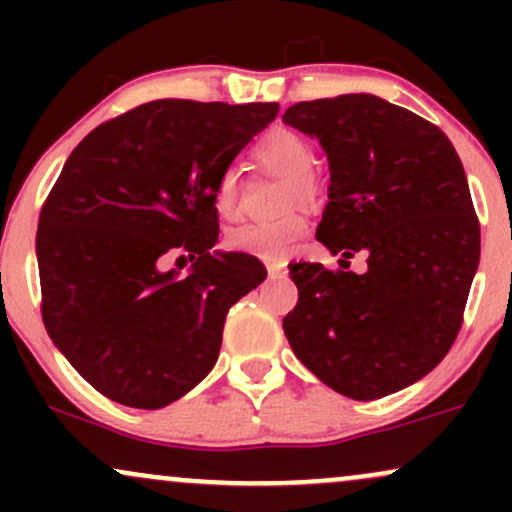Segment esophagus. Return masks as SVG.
I'll return each instance as SVG.
<instances>
[{
	"label": "esophagus",
	"instance_id": "34e87169",
	"mask_svg": "<svg viewBox=\"0 0 512 512\" xmlns=\"http://www.w3.org/2000/svg\"><path fill=\"white\" fill-rule=\"evenodd\" d=\"M267 272H269V279H286V267L284 264H267Z\"/></svg>",
	"mask_w": 512,
	"mask_h": 512
}]
</instances>
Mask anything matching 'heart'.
I'll list each match as a JSON object with an SVG mask.
<instances>
[{"mask_svg": "<svg viewBox=\"0 0 512 512\" xmlns=\"http://www.w3.org/2000/svg\"><path fill=\"white\" fill-rule=\"evenodd\" d=\"M255 158L260 166L272 173L289 178L286 187V207L298 202H313L317 195V182L308 173L313 166V149L298 132L291 129H276L269 132L255 146ZM216 211L226 219L238 214L240 185L236 170H226L219 178L214 195ZM308 233V216L303 211H291L274 221H250L228 231L226 245L236 252L262 257V260H284L293 250V245Z\"/></svg>", "mask_w": 512, "mask_h": 512, "instance_id": "1", "label": "heart"}]
</instances>
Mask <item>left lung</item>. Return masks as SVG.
Returning <instances> with one entry per match:
<instances>
[{
    "instance_id": "1",
    "label": "left lung",
    "mask_w": 512,
    "mask_h": 512,
    "mask_svg": "<svg viewBox=\"0 0 512 512\" xmlns=\"http://www.w3.org/2000/svg\"><path fill=\"white\" fill-rule=\"evenodd\" d=\"M281 120L320 139L330 202L317 240L344 269L289 264L293 354L339 395L370 402L424 378L462 327L481 233L455 146L433 122L370 93L291 105ZM356 251L363 275L345 272Z\"/></svg>"
}]
</instances>
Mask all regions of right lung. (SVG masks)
Wrapping results in <instances>:
<instances>
[{
	"instance_id": "right-lung-1",
	"label": "right lung",
	"mask_w": 512,
	"mask_h": 512,
	"mask_svg": "<svg viewBox=\"0 0 512 512\" xmlns=\"http://www.w3.org/2000/svg\"><path fill=\"white\" fill-rule=\"evenodd\" d=\"M276 113L279 103L151 101L67 158L35 236L40 313L101 395L161 409L214 368L228 308L267 276L257 257L211 252L216 185ZM168 254L195 259L193 272L163 273Z\"/></svg>"
}]
</instances>
